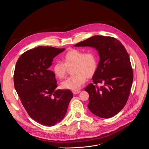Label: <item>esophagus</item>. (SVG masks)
Returning a JSON list of instances; mask_svg holds the SVG:
<instances>
[{"mask_svg":"<svg viewBox=\"0 0 149 149\" xmlns=\"http://www.w3.org/2000/svg\"><path fill=\"white\" fill-rule=\"evenodd\" d=\"M72 93H73V94H79V93H80V91L79 90H77V91H72Z\"/></svg>","mask_w":149,"mask_h":149,"instance_id":"1","label":"esophagus"}]
</instances>
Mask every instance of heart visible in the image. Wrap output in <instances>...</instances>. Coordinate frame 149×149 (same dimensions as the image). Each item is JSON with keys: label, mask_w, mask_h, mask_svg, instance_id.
<instances>
[{"label": "heart", "mask_w": 149, "mask_h": 149, "mask_svg": "<svg viewBox=\"0 0 149 149\" xmlns=\"http://www.w3.org/2000/svg\"><path fill=\"white\" fill-rule=\"evenodd\" d=\"M62 59L63 63L56 62L54 63L52 71L56 78L61 79L66 76L68 68L74 67V75L61 83L63 88L72 91L78 90L86 82L87 77L91 78L94 75L98 67V56L93 51L85 52L72 49L65 54Z\"/></svg>", "instance_id": "1"}]
</instances>
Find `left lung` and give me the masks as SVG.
Returning <instances> with one entry per match:
<instances>
[{
    "label": "left lung",
    "mask_w": 149,
    "mask_h": 149,
    "mask_svg": "<svg viewBox=\"0 0 149 149\" xmlns=\"http://www.w3.org/2000/svg\"><path fill=\"white\" fill-rule=\"evenodd\" d=\"M74 47L94 48L100 56L93 77L94 83L85 88L89 94L88 109L101 118L114 116L125 106L133 80L131 62L125 48L117 39L101 35L93 36ZM97 83H103L104 86L99 88L95 86Z\"/></svg>",
    "instance_id": "obj_1"
}]
</instances>
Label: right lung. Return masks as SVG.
I'll list each match as a JSON object with an SVG mask.
<instances>
[{
	"mask_svg": "<svg viewBox=\"0 0 149 149\" xmlns=\"http://www.w3.org/2000/svg\"><path fill=\"white\" fill-rule=\"evenodd\" d=\"M65 49L38 47L18 59L14 86L28 114L38 123L53 126L64 118L73 97L69 90H56L57 82L49 70L53 59Z\"/></svg>",
	"mask_w": 149,
	"mask_h": 149,
	"instance_id": "add662e5",
	"label": "right lung"
}]
</instances>
